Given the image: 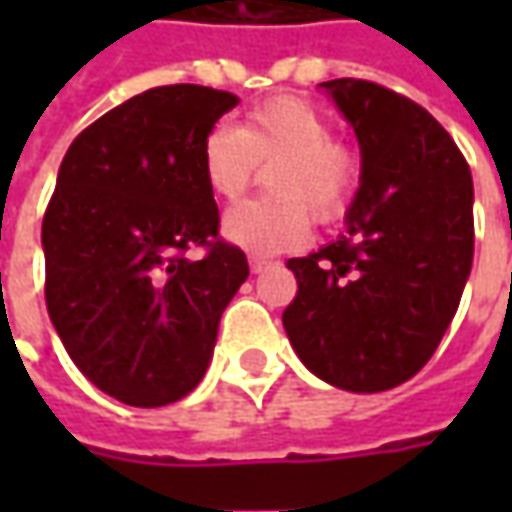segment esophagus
I'll list each match as a JSON object with an SVG mask.
<instances>
[{
    "label": "esophagus",
    "instance_id": "esophagus-1",
    "mask_svg": "<svg viewBox=\"0 0 512 512\" xmlns=\"http://www.w3.org/2000/svg\"><path fill=\"white\" fill-rule=\"evenodd\" d=\"M270 265H273V262L265 259V256H250V270H253V273H262V270H267Z\"/></svg>",
    "mask_w": 512,
    "mask_h": 512
}]
</instances>
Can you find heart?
<instances>
[{
  "label": "heart",
  "mask_w": 512,
  "mask_h": 512,
  "mask_svg": "<svg viewBox=\"0 0 512 512\" xmlns=\"http://www.w3.org/2000/svg\"><path fill=\"white\" fill-rule=\"evenodd\" d=\"M199 162L205 185L219 199H239L259 168L276 165L267 179L276 199L230 207L222 222L227 242L253 256L302 245L310 216L322 225L336 222L362 179L359 153L333 139L325 113L296 96L259 102L245 113L242 128L207 130Z\"/></svg>",
  "instance_id": "heart-1"
}]
</instances>
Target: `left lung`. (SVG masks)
<instances>
[{
  "label": "left lung",
  "instance_id": "8db88e82",
  "mask_svg": "<svg viewBox=\"0 0 512 512\" xmlns=\"http://www.w3.org/2000/svg\"><path fill=\"white\" fill-rule=\"evenodd\" d=\"M362 148L347 233L287 267V339L310 373L350 393L413 379L453 322L473 265V176L413 99L367 79L322 82Z\"/></svg>",
  "mask_w": 512,
  "mask_h": 512
}]
</instances>
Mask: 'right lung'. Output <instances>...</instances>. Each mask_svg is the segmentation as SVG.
Masks as SVG:
<instances>
[{
    "mask_svg": "<svg viewBox=\"0 0 512 512\" xmlns=\"http://www.w3.org/2000/svg\"><path fill=\"white\" fill-rule=\"evenodd\" d=\"M236 96L150 88L82 130L42 219L45 302L73 364L130 407L179 402L202 382L219 319L247 279L219 236L202 139ZM202 246V260H187Z\"/></svg>",
    "mask_w": 512,
    "mask_h": 512,
    "instance_id": "obj_1",
    "label": "right lung"
}]
</instances>
